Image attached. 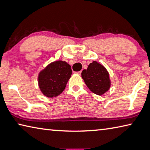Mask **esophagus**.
<instances>
[{
  "instance_id": "34e87169",
  "label": "esophagus",
  "mask_w": 150,
  "mask_h": 150,
  "mask_svg": "<svg viewBox=\"0 0 150 150\" xmlns=\"http://www.w3.org/2000/svg\"><path fill=\"white\" fill-rule=\"evenodd\" d=\"M75 73L77 74H78V75H80L81 73H82V71H78V72H75Z\"/></svg>"
}]
</instances>
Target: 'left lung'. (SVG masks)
Returning <instances> with one entry per match:
<instances>
[{
	"instance_id": "1",
	"label": "left lung",
	"mask_w": 150,
	"mask_h": 150,
	"mask_svg": "<svg viewBox=\"0 0 150 150\" xmlns=\"http://www.w3.org/2000/svg\"><path fill=\"white\" fill-rule=\"evenodd\" d=\"M82 78L87 87L97 95H103L111 86L109 74L106 68L96 61L90 63L87 70L82 71Z\"/></svg>"
}]
</instances>
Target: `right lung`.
<instances>
[{"label": "right lung", "mask_w": 150, "mask_h": 150, "mask_svg": "<svg viewBox=\"0 0 150 150\" xmlns=\"http://www.w3.org/2000/svg\"><path fill=\"white\" fill-rule=\"evenodd\" d=\"M72 73L70 65L67 62L57 60L51 62L38 76L41 92L48 98L60 95L65 89Z\"/></svg>", "instance_id": "1"}]
</instances>
